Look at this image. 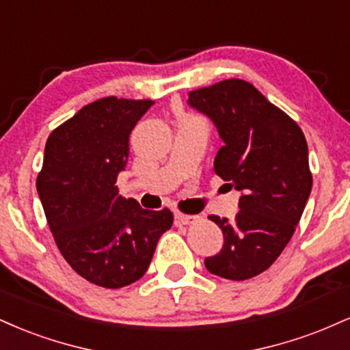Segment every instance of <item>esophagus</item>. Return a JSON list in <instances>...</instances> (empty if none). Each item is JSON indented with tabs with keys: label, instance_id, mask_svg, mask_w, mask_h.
Masks as SVG:
<instances>
[{
	"label": "esophagus",
	"instance_id": "esophagus-1",
	"mask_svg": "<svg viewBox=\"0 0 350 350\" xmlns=\"http://www.w3.org/2000/svg\"><path fill=\"white\" fill-rule=\"evenodd\" d=\"M198 220L196 215H186V214H174V224L176 226H191Z\"/></svg>",
	"mask_w": 350,
	"mask_h": 350
}]
</instances>
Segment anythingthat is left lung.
<instances>
[{"label":"left lung","instance_id":"obj_1","mask_svg":"<svg viewBox=\"0 0 350 350\" xmlns=\"http://www.w3.org/2000/svg\"><path fill=\"white\" fill-rule=\"evenodd\" d=\"M187 102L214 122L224 142L214 172L242 191L234 222L208 215L224 245L204 263L222 278H253L278 258L306 207L312 187L306 138L291 116L245 80L192 90Z\"/></svg>","mask_w":350,"mask_h":350}]
</instances>
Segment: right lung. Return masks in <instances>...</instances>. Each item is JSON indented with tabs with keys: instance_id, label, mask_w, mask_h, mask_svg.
I'll use <instances>...</instances> for the list:
<instances>
[{
	"instance_id": "1",
	"label": "right lung",
	"mask_w": 350,
	"mask_h": 350,
	"mask_svg": "<svg viewBox=\"0 0 350 350\" xmlns=\"http://www.w3.org/2000/svg\"><path fill=\"white\" fill-rule=\"evenodd\" d=\"M152 100L105 97L49 135L36 187L66 262L97 286H128L150 267L172 212L146 211L120 196L130 133Z\"/></svg>"
}]
</instances>
